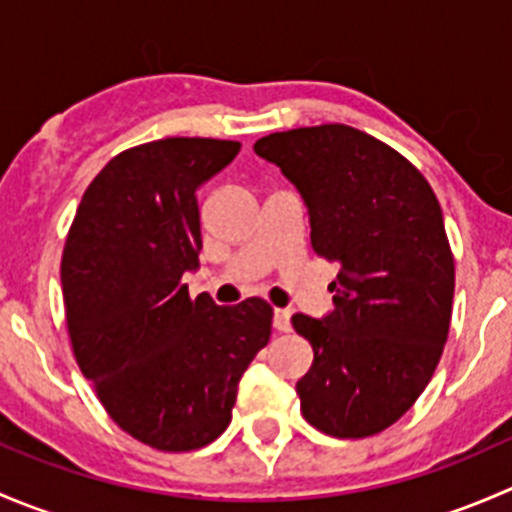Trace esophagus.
Here are the masks:
<instances>
[{
  "mask_svg": "<svg viewBox=\"0 0 512 512\" xmlns=\"http://www.w3.org/2000/svg\"><path fill=\"white\" fill-rule=\"evenodd\" d=\"M289 317H292L289 309H275V314H272V327H275L277 332H289V329H292Z\"/></svg>",
  "mask_w": 512,
  "mask_h": 512,
  "instance_id": "obj_1",
  "label": "esophagus"
}]
</instances>
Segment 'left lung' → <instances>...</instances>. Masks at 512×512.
Here are the masks:
<instances>
[{
  "instance_id": "left-lung-1",
  "label": "left lung",
  "mask_w": 512,
  "mask_h": 512,
  "mask_svg": "<svg viewBox=\"0 0 512 512\" xmlns=\"http://www.w3.org/2000/svg\"><path fill=\"white\" fill-rule=\"evenodd\" d=\"M255 153L302 195L314 252L342 265L332 312L292 317L314 349L302 414L327 436H374L414 406L446 344L456 270L441 205L401 153L342 123L270 133Z\"/></svg>"
}]
</instances>
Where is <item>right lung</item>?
Instances as JSON below:
<instances>
[{"label": "right lung", "instance_id": "add662e5", "mask_svg": "<svg viewBox=\"0 0 512 512\" xmlns=\"http://www.w3.org/2000/svg\"><path fill=\"white\" fill-rule=\"evenodd\" d=\"M237 141L163 138L108 160L86 188L61 257L66 324L81 371L126 433L195 451L225 431L237 384L270 342L272 307L190 299L200 267L198 190Z\"/></svg>", "mask_w": 512, "mask_h": 512}]
</instances>
